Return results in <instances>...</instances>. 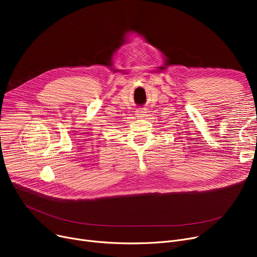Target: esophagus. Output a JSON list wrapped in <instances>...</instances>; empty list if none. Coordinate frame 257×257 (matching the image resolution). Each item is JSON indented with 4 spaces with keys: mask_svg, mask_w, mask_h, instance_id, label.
<instances>
[{
    "mask_svg": "<svg viewBox=\"0 0 257 257\" xmlns=\"http://www.w3.org/2000/svg\"><path fill=\"white\" fill-rule=\"evenodd\" d=\"M137 116L138 117H140V118H144L145 116H146V111L144 110V109H139L138 111H137Z\"/></svg>",
    "mask_w": 257,
    "mask_h": 257,
    "instance_id": "34e87169",
    "label": "esophagus"
}]
</instances>
